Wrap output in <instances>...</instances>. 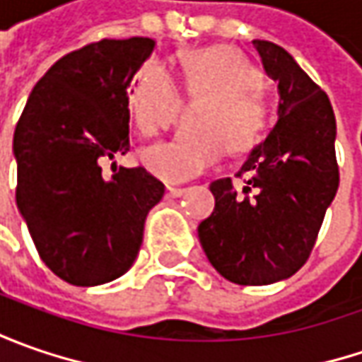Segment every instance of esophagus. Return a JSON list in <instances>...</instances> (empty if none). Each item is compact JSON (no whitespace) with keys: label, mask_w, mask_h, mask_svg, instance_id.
Here are the masks:
<instances>
[{"label":"esophagus","mask_w":362,"mask_h":362,"mask_svg":"<svg viewBox=\"0 0 362 362\" xmlns=\"http://www.w3.org/2000/svg\"><path fill=\"white\" fill-rule=\"evenodd\" d=\"M185 191H187L185 187H167V195H171V197H181Z\"/></svg>","instance_id":"1"}]
</instances>
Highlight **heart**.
Here are the masks:
<instances>
[{
	"label": "heart",
	"mask_w": 362,
	"mask_h": 362,
	"mask_svg": "<svg viewBox=\"0 0 362 362\" xmlns=\"http://www.w3.org/2000/svg\"><path fill=\"white\" fill-rule=\"evenodd\" d=\"M183 88L189 96H207L195 131L143 151V163L165 181L195 177L221 159L226 151L242 155L264 141L272 127V105L264 74L231 46L187 49L179 56ZM181 92L159 64H146L132 80L129 108L139 132L155 136L177 120Z\"/></svg>",
	"instance_id": "1"
}]
</instances>
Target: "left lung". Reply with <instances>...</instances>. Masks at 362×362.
Masks as SVG:
<instances>
[{
    "label": "left lung",
    "mask_w": 362,
    "mask_h": 362,
    "mask_svg": "<svg viewBox=\"0 0 362 362\" xmlns=\"http://www.w3.org/2000/svg\"><path fill=\"white\" fill-rule=\"evenodd\" d=\"M264 70L278 82V122L238 171L209 189L216 209L199 223V242L226 280L266 286L306 264L339 189L337 120L328 100L284 48L254 40Z\"/></svg>",
    "instance_id": "obj_1"
}]
</instances>
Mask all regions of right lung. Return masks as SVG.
I'll use <instances>...</instances> for the list:
<instances>
[{
    "label": "right lung",
    "instance_id": "1",
    "mask_svg": "<svg viewBox=\"0 0 362 362\" xmlns=\"http://www.w3.org/2000/svg\"><path fill=\"white\" fill-rule=\"evenodd\" d=\"M155 49L151 37L100 40L66 54L30 94L13 132L16 203L42 262L64 282L120 278L143 243L165 185L143 167L103 163L129 143V86Z\"/></svg>",
    "mask_w": 362,
    "mask_h": 362
}]
</instances>
